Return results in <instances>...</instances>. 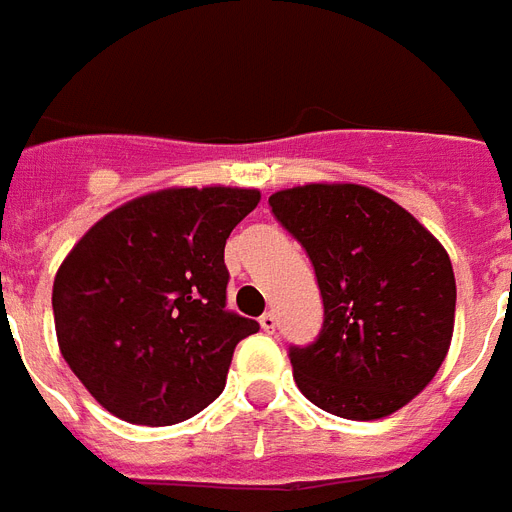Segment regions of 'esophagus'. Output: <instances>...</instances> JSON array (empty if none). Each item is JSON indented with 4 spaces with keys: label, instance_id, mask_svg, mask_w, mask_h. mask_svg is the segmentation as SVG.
<instances>
[{
    "label": "esophagus",
    "instance_id": "34e87169",
    "mask_svg": "<svg viewBox=\"0 0 512 512\" xmlns=\"http://www.w3.org/2000/svg\"><path fill=\"white\" fill-rule=\"evenodd\" d=\"M260 327H263V332H268V335H273L276 332V327H279V321H276V313L268 311L260 316Z\"/></svg>",
    "mask_w": 512,
    "mask_h": 512
}]
</instances>
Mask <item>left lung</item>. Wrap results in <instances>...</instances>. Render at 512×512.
<instances>
[{
  "label": "left lung",
  "instance_id": "left-lung-1",
  "mask_svg": "<svg viewBox=\"0 0 512 512\" xmlns=\"http://www.w3.org/2000/svg\"><path fill=\"white\" fill-rule=\"evenodd\" d=\"M268 204L311 257L324 300L316 340L289 345L297 388L345 420L409 404L452 342L457 287L446 249L364 185H297Z\"/></svg>",
  "mask_w": 512,
  "mask_h": 512
}]
</instances>
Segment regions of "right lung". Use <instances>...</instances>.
<instances>
[{
  "instance_id": "1",
  "label": "right lung",
  "mask_w": 512,
  "mask_h": 512,
  "mask_svg": "<svg viewBox=\"0 0 512 512\" xmlns=\"http://www.w3.org/2000/svg\"><path fill=\"white\" fill-rule=\"evenodd\" d=\"M249 188H170L108 212L63 260L52 313L60 353L100 406L175 425L225 388L233 348L260 324L228 311L225 239L257 207Z\"/></svg>"
}]
</instances>
